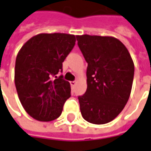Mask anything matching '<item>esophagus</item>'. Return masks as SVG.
<instances>
[{
  "label": "esophagus",
  "mask_w": 151,
  "mask_h": 151,
  "mask_svg": "<svg viewBox=\"0 0 151 151\" xmlns=\"http://www.w3.org/2000/svg\"><path fill=\"white\" fill-rule=\"evenodd\" d=\"M76 84H77V82H76V81H71V82H70V85H71V87H74Z\"/></svg>",
  "instance_id": "esophagus-1"
}]
</instances>
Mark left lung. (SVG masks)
Returning a JSON list of instances; mask_svg holds the SVG:
<instances>
[{
  "instance_id": "obj_1",
  "label": "left lung",
  "mask_w": 151,
  "mask_h": 151,
  "mask_svg": "<svg viewBox=\"0 0 151 151\" xmlns=\"http://www.w3.org/2000/svg\"><path fill=\"white\" fill-rule=\"evenodd\" d=\"M87 68V91L78 96L80 111L87 122H110L123 110L132 92L134 63L130 53L114 37L77 35Z\"/></svg>"
}]
</instances>
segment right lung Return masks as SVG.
<instances>
[{
	"label": "right lung",
	"mask_w": 151,
	"mask_h": 151,
	"mask_svg": "<svg viewBox=\"0 0 151 151\" xmlns=\"http://www.w3.org/2000/svg\"><path fill=\"white\" fill-rule=\"evenodd\" d=\"M73 35L40 34L29 39L17 54L15 84L24 109L40 122H50L61 115L71 97L70 83L57 77L63 62L75 45Z\"/></svg>",
	"instance_id": "right-lung-1"
}]
</instances>
